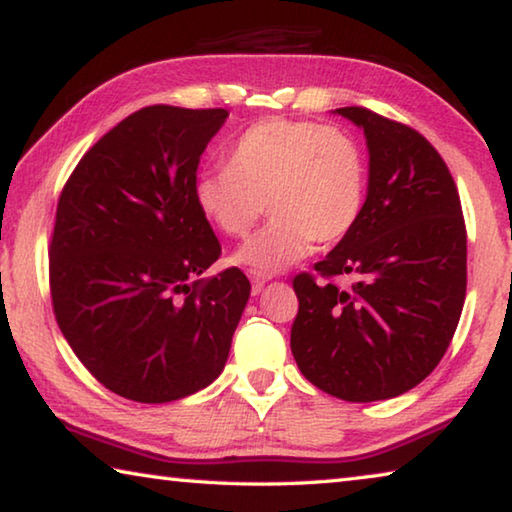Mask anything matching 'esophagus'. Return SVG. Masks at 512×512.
I'll return each instance as SVG.
<instances>
[{
	"mask_svg": "<svg viewBox=\"0 0 512 512\" xmlns=\"http://www.w3.org/2000/svg\"><path fill=\"white\" fill-rule=\"evenodd\" d=\"M250 282H253V293L257 296V293H262L264 284L268 282V275H262V273H253V277H250Z\"/></svg>",
	"mask_w": 512,
	"mask_h": 512,
	"instance_id": "34e87169",
	"label": "esophagus"
}]
</instances>
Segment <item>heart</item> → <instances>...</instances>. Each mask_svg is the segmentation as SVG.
I'll use <instances>...</instances> for the list:
<instances>
[{
    "label": "heart",
    "mask_w": 512,
    "mask_h": 512,
    "mask_svg": "<svg viewBox=\"0 0 512 512\" xmlns=\"http://www.w3.org/2000/svg\"><path fill=\"white\" fill-rule=\"evenodd\" d=\"M198 210L216 230L244 237L259 216L262 230L237 250L235 262L271 275L311 250L329 246L357 225L366 203V160L350 133L316 121H255L228 151V167L194 183Z\"/></svg>",
    "instance_id": "b5f03b06"
}]
</instances>
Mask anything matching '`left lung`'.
<instances>
[{
	"instance_id": "8db88e82",
	"label": "left lung",
	"mask_w": 512,
	"mask_h": 512,
	"mask_svg": "<svg viewBox=\"0 0 512 512\" xmlns=\"http://www.w3.org/2000/svg\"><path fill=\"white\" fill-rule=\"evenodd\" d=\"M366 135L361 216L314 268L293 280L291 352L320 391L345 402L391 400L431 375L461 318L467 237L452 173L413 131L366 108H336ZM334 276L355 282L341 290Z\"/></svg>"
}]
</instances>
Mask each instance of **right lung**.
Returning a JSON list of instances; mask_svg holds the SVG:
<instances>
[{
	"label": "right lung",
	"instance_id": "1",
	"mask_svg": "<svg viewBox=\"0 0 512 512\" xmlns=\"http://www.w3.org/2000/svg\"><path fill=\"white\" fill-rule=\"evenodd\" d=\"M228 110L149 106L112 128L60 194L51 302L76 357L142 404L198 393L221 375L250 298L194 201L196 169Z\"/></svg>",
	"mask_w": 512,
	"mask_h": 512
}]
</instances>
